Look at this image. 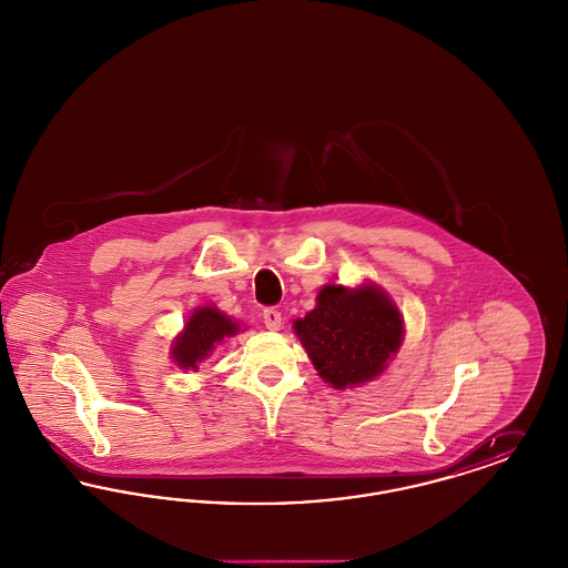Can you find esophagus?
Returning a JSON list of instances; mask_svg holds the SVG:
<instances>
[{
	"label": "esophagus",
	"instance_id": "34e87169",
	"mask_svg": "<svg viewBox=\"0 0 568 568\" xmlns=\"http://www.w3.org/2000/svg\"><path fill=\"white\" fill-rule=\"evenodd\" d=\"M262 320H264V324H266L268 329H281V324H283V317H281V313L276 308H266L262 313Z\"/></svg>",
	"mask_w": 568,
	"mask_h": 568
}]
</instances>
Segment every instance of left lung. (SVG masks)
Listing matches in <instances>:
<instances>
[{
    "mask_svg": "<svg viewBox=\"0 0 568 568\" xmlns=\"http://www.w3.org/2000/svg\"><path fill=\"white\" fill-rule=\"evenodd\" d=\"M315 371L336 389L377 378L398 353L405 320L377 285H325L317 304L294 322Z\"/></svg>",
    "mask_w": 568,
    "mask_h": 568,
    "instance_id": "1",
    "label": "left lung"
}]
</instances>
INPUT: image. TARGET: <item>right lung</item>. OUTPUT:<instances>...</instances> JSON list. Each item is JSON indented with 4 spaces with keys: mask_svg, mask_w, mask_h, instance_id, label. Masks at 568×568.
Here are the masks:
<instances>
[{
    "mask_svg": "<svg viewBox=\"0 0 568 568\" xmlns=\"http://www.w3.org/2000/svg\"><path fill=\"white\" fill-rule=\"evenodd\" d=\"M241 332V325L215 306H200L191 313L183 332L172 343V359L185 371H197L200 362L209 359L216 347Z\"/></svg>",
    "mask_w": 568,
    "mask_h": 568,
    "instance_id": "1",
    "label": "right lung"
}]
</instances>
